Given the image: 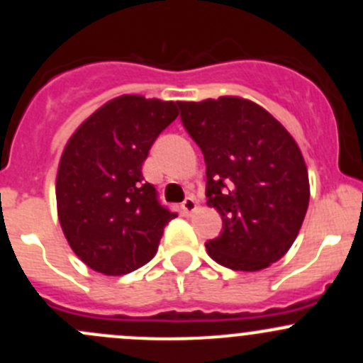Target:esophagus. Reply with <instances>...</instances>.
I'll use <instances>...</instances> for the list:
<instances>
[{
	"instance_id": "obj_1",
	"label": "esophagus",
	"mask_w": 363,
	"mask_h": 363,
	"mask_svg": "<svg viewBox=\"0 0 363 363\" xmlns=\"http://www.w3.org/2000/svg\"><path fill=\"white\" fill-rule=\"evenodd\" d=\"M181 208L184 211V214H193L196 211V200L193 196H188L184 202L181 203Z\"/></svg>"
}]
</instances>
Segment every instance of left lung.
Listing matches in <instances>:
<instances>
[{
  "instance_id": "1",
  "label": "left lung",
  "mask_w": 363,
  "mask_h": 363,
  "mask_svg": "<svg viewBox=\"0 0 363 363\" xmlns=\"http://www.w3.org/2000/svg\"><path fill=\"white\" fill-rule=\"evenodd\" d=\"M181 121L203 152L207 205L223 232L205 244L232 270L267 269L295 242L309 205L298 145L265 108L237 96L177 101Z\"/></svg>"
}]
</instances>
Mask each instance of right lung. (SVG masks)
<instances>
[{"label":"right lung","instance_id":"right-lung-1","mask_svg":"<svg viewBox=\"0 0 363 363\" xmlns=\"http://www.w3.org/2000/svg\"><path fill=\"white\" fill-rule=\"evenodd\" d=\"M177 104L123 94L87 117L65 147L56 179L57 216L89 269L123 276L152 259L175 218L144 181L142 164Z\"/></svg>","mask_w":363,"mask_h":363}]
</instances>
